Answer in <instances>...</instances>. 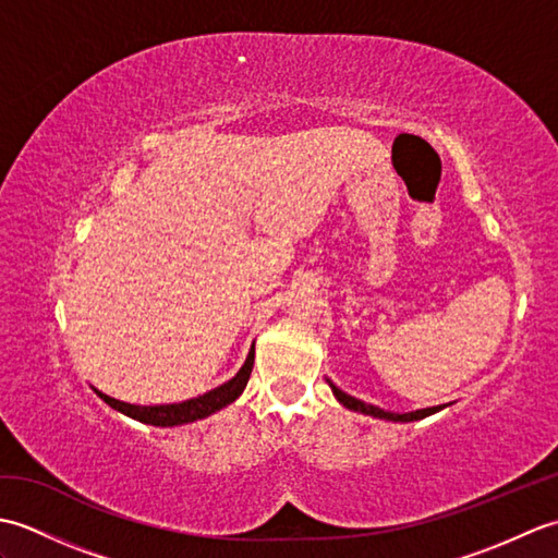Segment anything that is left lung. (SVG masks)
Wrapping results in <instances>:
<instances>
[{
	"mask_svg": "<svg viewBox=\"0 0 558 558\" xmlns=\"http://www.w3.org/2000/svg\"><path fill=\"white\" fill-rule=\"evenodd\" d=\"M328 386H330V390H333V396L342 408H348L352 412H360V414H369V417L386 420V422H417V420L429 417V414L446 408V405H436V408H424V410H414V412H390V410H381V408L372 405V402H364V400H357L354 396H348L345 390H340L333 381H328Z\"/></svg>",
	"mask_w": 558,
	"mask_h": 558,
	"instance_id": "obj_1",
	"label": "left lung"
}]
</instances>
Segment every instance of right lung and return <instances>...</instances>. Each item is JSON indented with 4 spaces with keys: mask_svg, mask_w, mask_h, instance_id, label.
Instances as JSON below:
<instances>
[{
    "mask_svg": "<svg viewBox=\"0 0 558 558\" xmlns=\"http://www.w3.org/2000/svg\"><path fill=\"white\" fill-rule=\"evenodd\" d=\"M252 369H254V345H252V350H248L242 369L236 372L230 381H225L222 386L208 390V393H204V396L184 400V402H170V405H132V402L105 396L98 388H93V390H96V393L105 402H108L112 410L122 412V414H126V417H132L136 422L153 424V426H180V424H189L196 420H206L213 412L228 408L230 402H234L242 396L248 376H252Z\"/></svg>",
    "mask_w": 558,
    "mask_h": 558,
    "instance_id": "right-lung-1",
    "label": "right lung"
}]
</instances>
